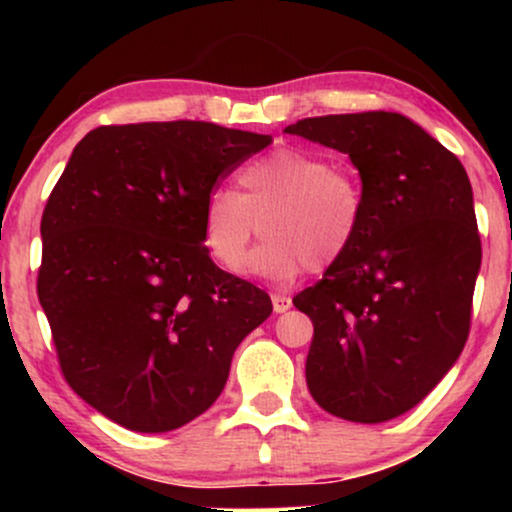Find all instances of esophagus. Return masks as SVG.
<instances>
[{
    "mask_svg": "<svg viewBox=\"0 0 512 512\" xmlns=\"http://www.w3.org/2000/svg\"><path fill=\"white\" fill-rule=\"evenodd\" d=\"M272 305H274V313H286L291 308V298L284 296V293H274L272 296Z\"/></svg>",
    "mask_w": 512,
    "mask_h": 512,
    "instance_id": "obj_1",
    "label": "esophagus"
}]
</instances>
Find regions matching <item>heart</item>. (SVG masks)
Segmentation results:
<instances>
[{
  "label": "heart",
  "instance_id": "heart-1",
  "mask_svg": "<svg viewBox=\"0 0 512 512\" xmlns=\"http://www.w3.org/2000/svg\"><path fill=\"white\" fill-rule=\"evenodd\" d=\"M238 185L240 195L214 190L202 209L204 248L226 269L238 267L260 231L267 240L243 269L286 284L342 260L361 231V182L320 154L279 149L240 170Z\"/></svg>",
  "mask_w": 512,
  "mask_h": 512
}]
</instances>
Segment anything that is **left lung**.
Masks as SVG:
<instances>
[{"label": "left lung", "mask_w": 512, "mask_h": 512, "mask_svg": "<svg viewBox=\"0 0 512 512\" xmlns=\"http://www.w3.org/2000/svg\"><path fill=\"white\" fill-rule=\"evenodd\" d=\"M289 134L349 154L361 231L315 286L293 298L313 320L310 395L356 424H383L424 399L460 358L481 240L467 170L399 113L305 117Z\"/></svg>", "instance_id": "8db88e82"}]
</instances>
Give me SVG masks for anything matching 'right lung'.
<instances>
[{"instance_id":"1","label":"right lung","mask_w":512,"mask_h":512,"mask_svg":"<svg viewBox=\"0 0 512 512\" xmlns=\"http://www.w3.org/2000/svg\"><path fill=\"white\" fill-rule=\"evenodd\" d=\"M269 134L214 122L91 129L45 204L38 298L69 387L115 424L166 433L204 414L233 351L272 315L211 262L202 209Z\"/></svg>"}]
</instances>
